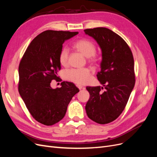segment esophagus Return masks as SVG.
Segmentation results:
<instances>
[{
  "label": "esophagus",
  "instance_id": "34e87169",
  "mask_svg": "<svg viewBox=\"0 0 157 157\" xmlns=\"http://www.w3.org/2000/svg\"><path fill=\"white\" fill-rule=\"evenodd\" d=\"M76 86H77V87L79 89V90H82L84 87L82 86V85H80V84H77L76 85Z\"/></svg>",
  "mask_w": 157,
  "mask_h": 157
}]
</instances>
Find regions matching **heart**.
Listing matches in <instances>:
<instances>
[{"label": "heart", "mask_w": 157, "mask_h": 157, "mask_svg": "<svg viewBox=\"0 0 157 157\" xmlns=\"http://www.w3.org/2000/svg\"><path fill=\"white\" fill-rule=\"evenodd\" d=\"M74 48L82 54L86 58H89L90 61H95V54L96 52V47L93 42L87 39H81L76 42ZM68 50L63 48L61 50L59 55V61L61 65L67 64L68 59ZM65 78L76 84H84L87 83L90 78V70L87 68L84 69H72L66 71L65 72Z\"/></svg>", "instance_id": "heart-1"}]
</instances>
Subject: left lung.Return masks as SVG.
<instances>
[{
	"label": "left lung",
	"mask_w": 157,
	"mask_h": 157,
	"mask_svg": "<svg viewBox=\"0 0 157 157\" xmlns=\"http://www.w3.org/2000/svg\"><path fill=\"white\" fill-rule=\"evenodd\" d=\"M101 50V71L98 79L103 86L86 87L90 99L86 107L89 118L98 124L113 122L124 110L135 85L132 51L122 37L105 27L84 30ZM105 92L101 90L103 87Z\"/></svg>",
	"instance_id": "1"
}]
</instances>
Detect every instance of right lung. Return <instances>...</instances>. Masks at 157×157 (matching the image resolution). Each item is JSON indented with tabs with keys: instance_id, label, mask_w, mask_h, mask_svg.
Here are the masks:
<instances>
[{
	"instance_id": "obj_1",
	"label": "right lung",
	"mask_w": 157,
	"mask_h": 157,
	"mask_svg": "<svg viewBox=\"0 0 157 157\" xmlns=\"http://www.w3.org/2000/svg\"><path fill=\"white\" fill-rule=\"evenodd\" d=\"M78 32L48 30L33 39L19 65V93L33 117L46 126L64 117L71 99L79 92L70 82L52 88V80L58 78L59 55L63 44Z\"/></svg>"
}]
</instances>
